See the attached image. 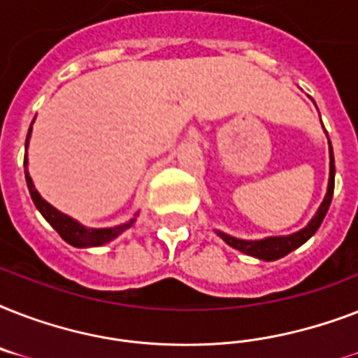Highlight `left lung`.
Returning <instances> with one entry per match:
<instances>
[{
	"label": "left lung",
	"mask_w": 358,
	"mask_h": 358,
	"mask_svg": "<svg viewBox=\"0 0 358 358\" xmlns=\"http://www.w3.org/2000/svg\"><path fill=\"white\" fill-rule=\"evenodd\" d=\"M329 152H331V176H329V187H327V195L323 199L322 206L317 210V213L314 215L310 223L306 224L305 229L299 230V232H295L292 236H282V238H267V239H260V241H245V239H238L232 238L229 234H223V232H217L221 238L230 245V247H234V249L241 250L245 255L249 256H256V258H260V260L271 262V260H278V258H282L288 252H292L294 249L301 247V245L305 243L306 239H310L312 236L316 234V230L320 229V224L327 215V210L331 206V201H333V193H334V156H333V146H331V141H329Z\"/></svg>",
	"instance_id": "1"
}]
</instances>
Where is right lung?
<instances>
[{"mask_svg":"<svg viewBox=\"0 0 358 358\" xmlns=\"http://www.w3.org/2000/svg\"><path fill=\"white\" fill-rule=\"evenodd\" d=\"M31 134V128H29ZM29 134H27V139H29ZM27 139H25V148H27ZM24 167H27V156L24 159ZM25 180H27V189L31 193V199L35 202L36 210L42 213V217L46 219L48 223L52 224L53 229L57 230V234L66 241V243L74 245V247H98V245H103L115 239L119 234H122L124 230L129 229L135 219H131L129 223H124L120 227H115V229H85L83 224H80L74 219H70L69 215L57 212L55 208L50 206L41 195L38 191L35 189V185L31 182V176L27 174V169H25Z\"/></svg>","mask_w":358,"mask_h":358,"instance_id":"add662e5","label":"right lung"}]
</instances>
